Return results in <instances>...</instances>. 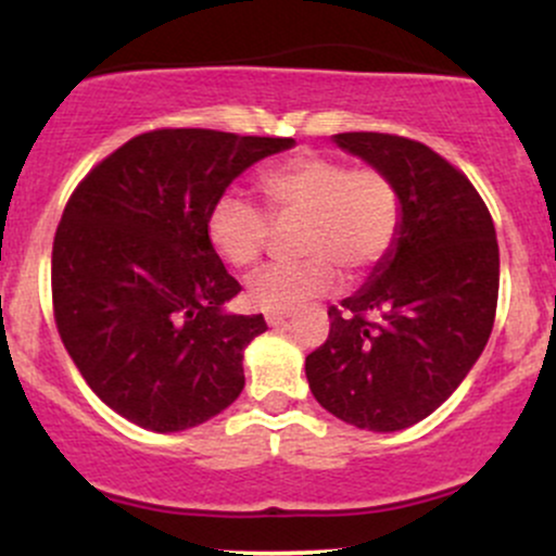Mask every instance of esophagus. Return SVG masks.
Masks as SVG:
<instances>
[{
  "instance_id": "1",
  "label": "esophagus",
  "mask_w": 556,
  "mask_h": 556,
  "mask_svg": "<svg viewBox=\"0 0 556 556\" xmlns=\"http://www.w3.org/2000/svg\"><path fill=\"white\" fill-rule=\"evenodd\" d=\"M287 314H277V311H269V314H266V324H269V327H285L287 324Z\"/></svg>"
}]
</instances>
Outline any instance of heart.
<instances>
[{
    "label": "heart",
    "mask_w": 556,
    "mask_h": 556,
    "mask_svg": "<svg viewBox=\"0 0 556 556\" xmlns=\"http://www.w3.org/2000/svg\"><path fill=\"white\" fill-rule=\"evenodd\" d=\"M258 190L274 219H300L298 248L308 253L248 279V303L258 311L287 314L324 295L337 285V265L358 277L387 256L400 232V193L379 169L303 154L266 169ZM269 229L264 212L229 193L216 198L206 219L208 242L235 269L256 264Z\"/></svg>",
    "instance_id": "b5f03b06"
}]
</instances>
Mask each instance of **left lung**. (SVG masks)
Segmentation results:
<instances>
[{
	"label": "left lung",
	"instance_id": "8db88e82",
	"mask_svg": "<svg viewBox=\"0 0 556 556\" xmlns=\"http://www.w3.org/2000/svg\"><path fill=\"white\" fill-rule=\"evenodd\" d=\"M400 193L394 245L305 358L324 410L366 431L431 416L486 348L500 295V245L486 203L429 146L387 132L331 136Z\"/></svg>",
	"mask_w": 556,
	"mask_h": 556
}]
</instances>
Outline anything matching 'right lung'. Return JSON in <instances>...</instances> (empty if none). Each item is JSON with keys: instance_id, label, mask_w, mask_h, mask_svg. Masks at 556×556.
<instances>
[{"instance_id": "obj_1", "label": "right lung", "mask_w": 556, "mask_h": 556, "mask_svg": "<svg viewBox=\"0 0 556 556\" xmlns=\"http://www.w3.org/2000/svg\"><path fill=\"white\" fill-rule=\"evenodd\" d=\"M292 138L177 127L127 140L70 195L54 235V318L96 397L130 424L175 433L240 397L242 353L264 316L229 314L240 292L208 242L229 182Z\"/></svg>"}]
</instances>
